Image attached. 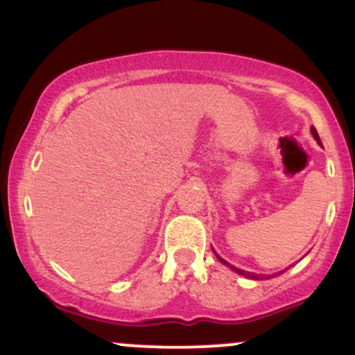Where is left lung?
Returning a JSON list of instances; mask_svg holds the SVG:
<instances>
[{
  "mask_svg": "<svg viewBox=\"0 0 355 355\" xmlns=\"http://www.w3.org/2000/svg\"><path fill=\"white\" fill-rule=\"evenodd\" d=\"M311 132H312V135H313V138H315V140L317 141H319V145H322L320 144V138H319V133H317V130L315 128H313V126H312V128H311ZM217 259L220 260V262H222V263H225V266H229L230 268H232V270H235V272H237V274H240V275H243V277H248V279H254V280H262L263 279V277L262 275H257V274H252V272H245V270H242V268H237V267H234V266H230V263H227L225 262V260H223V259H220V257L217 255ZM285 272V270H284Z\"/></svg>",
  "mask_w": 355,
  "mask_h": 355,
  "instance_id": "left-lung-1",
  "label": "left lung"
}]
</instances>
